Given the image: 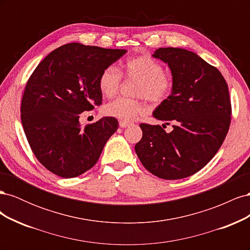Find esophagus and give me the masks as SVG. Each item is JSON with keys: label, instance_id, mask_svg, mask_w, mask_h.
Returning <instances> with one entry per match:
<instances>
[{"label": "esophagus", "instance_id": "34e87169", "mask_svg": "<svg viewBox=\"0 0 250 250\" xmlns=\"http://www.w3.org/2000/svg\"><path fill=\"white\" fill-rule=\"evenodd\" d=\"M119 125H120V127H122V128H126V127H128V126H130V125H131V123L125 122V121H120Z\"/></svg>", "mask_w": 250, "mask_h": 250}]
</instances>
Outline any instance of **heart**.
Instances as JSON below:
<instances>
[{"mask_svg":"<svg viewBox=\"0 0 250 250\" xmlns=\"http://www.w3.org/2000/svg\"><path fill=\"white\" fill-rule=\"evenodd\" d=\"M122 74L126 78L137 79L133 95L137 98H118L108 102L103 108L104 115L121 121H132L147 110L145 98L151 102L165 101L173 90V78L163 71V65L150 55H139L127 59L122 65ZM122 75L116 66L104 69L98 86L100 93L106 98L115 97L121 85Z\"/></svg>","mask_w":250,"mask_h":250,"instance_id":"1","label":"heart"}]
</instances>
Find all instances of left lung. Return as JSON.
<instances>
[{"label":"left lung","mask_w":250,"mask_h":250,"mask_svg":"<svg viewBox=\"0 0 250 250\" xmlns=\"http://www.w3.org/2000/svg\"><path fill=\"white\" fill-rule=\"evenodd\" d=\"M153 57L168 63L174 83L153 116L173 124V130L142 123L135 152L153 175L181 179L201 170L220 149L231 119L229 86L217 67L191 51L160 48Z\"/></svg>","instance_id":"left-lung-1"}]
</instances>
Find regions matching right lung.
<instances>
[{
  "instance_id": "obj_1",
  "label": "right lung",
  "mask_w": 250,
  "mask_h": 250,
  "mask_svg": "<svg viewBox=\"0 0 250 250\" xmlns=\"http://www.w3.org/2000/svg\"><path fill=\"white\" fill-rule=\"evenodd\" d=\"M126 52L66 43L52 51L30 76L21 120L32 152L50 172L77 177L99 160L118 120L104 117L82 128L79 117L101 105L100 74Z\"/></svg>"
}]
</instances>
